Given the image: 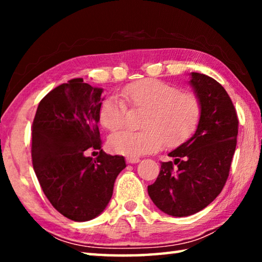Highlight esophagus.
Listing matches in <instances>:
<instances>
[{
	"label": "esophagus",
	"mask_w": 262,
	"mask_h": 262,
	"mask_svg": "<svg viewBox=\"0 0 262 262\" xmlns=\"http://www.w3.org/2000/svg\"><path fill=\"white\" fill-rule=\"evenodd\" d=\"M126 161H127V163H129V164H135V163L140 162V158L139 157H127Z\"/></svg>",
	"instance_id": "obj_1"
}]
</instances>
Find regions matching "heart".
<instances>
[{"mask_svg": "<svg viewBox=\"0 0 262 262\" xmlns=\"http://www.w3.org/2000/svg\"><path fill=\"white\" fill-rule=\"evenodd\" d=\"M128 106L145 110L137 132H121L110 139L114 152L128 157H139L157 151L165 144L178 147L187 141L200 123L202 103L190 91H181L174 84L161 79L147 78L133 82L108 96L99 106V121L110 132L126 126Z\"/></svg>", "mask_w": 262, "mask_h": 262, "instance_id": "b5f03b06", "label": "heart"}]
</instances>
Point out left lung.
<instances>
[{
  "mask_svg": "<svg viewBox=\"0 0 262 262\" xmlns=\"http://www.w3.org/2000/svg\"><path fill=\"white\" fill-rule=\"evenodd\" d=\"M190 84L201 99L202 117L195 134L162 162L149 196L167 215L184 217L202 210L227 183L236 150L238 117L228 92L207 75L192 73Z\"/></svg>",
  "mask_w": 262,
  "mask_h": 262,
  "instance_id": "1",
  "label": "left lung"
}]
</instances>
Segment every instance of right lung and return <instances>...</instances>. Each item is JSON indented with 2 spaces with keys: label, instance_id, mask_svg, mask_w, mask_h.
Returning a JSON list of instances; mask_svg holds the SVG:
<instances>
[{
  "label": "right lung",
  "instance_id": "right-lung-1",
  "mask_svg": "<svg viewBox=\"0 0 262 262\" xmlns=\"http://www.w3.org/2000/svg\"><path fill=\"white\" fill-rule=\"evenodd\" d=\"M101 92L83 78L70 79L43 97L31 127L33 170L42 192L60 214L76 222L90 221L105 209L126 167L123 156L101 150ZM89 149L100 155L88 158Z\"/></svg>",
  "mask_w": 262,
  "mask_h": 262
}]
</instances>
